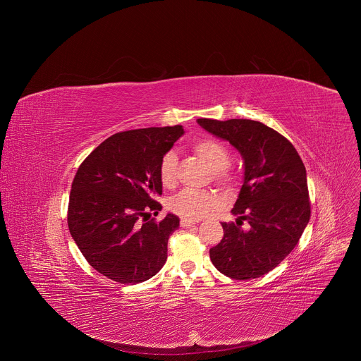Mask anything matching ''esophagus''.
<instances>
[{
    "label": "esophagus",
    "mask_w": 361,
    "mask_h": 361,
    "mask_svg": "<svg viewBox=\"0 0 361 361\" xmlns=\"http://www.w3.org/2000/svg\"><path fill=\"white\" fill-rule=\"evenodd\" d=\"M194 224H197V221H192V220H187V219H181V221H180V226H181L183 228L191 227V226H194Z\"/></svg>",
    "instance_id": "34e87169"
}]
</instances>
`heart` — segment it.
<instances>
[{
    "label": "heart",
    "instance_id": "1",
    "mask_svg": "<svg viewBox=\"0 0 361 361\" xmlns=\"http://www.w3.org/2000/svg\"><path fill=\"white\" fill-rule=\"evenodd\" d=\"M191 148L213 170V177L217 183L227 184L233 180V174L227 167L230 163V154L221 142L213 138H198L191 142ZM176 170L177 157L174 152L169 151L163 156L159 167L160 180L164 187H171L176 183ZM217 204V197L210 191L183 190L170 200L169 207L181 219L195 221L213 212Z\"/></svg>",
    "mask_w": 361,
    "mask_h": 361
}]
</instances>
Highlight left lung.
I'll return each mask as SVG.
<instances>
[{
	"mask_svg": "<svg viewBox=\"0 0 361 361\" xmlns=\"http://www.w3.org/2000/svg\"><path fill=\"white\" fill-rule=\"evenodd\" d=\"M209 133L230 141L244 159V184L231 210L235 223H223L224 237L210 259L234 280L257 279L276 269L297 245L312 216L305 167L294 145L260 121L198 118ZM244 221L250 224L245 232Z\"/></svg>",
	"mask_w": 361,
	"mask_h": 361,
	"instance_id": "obj_1",
	"label": "left lung"
}]
</instances>
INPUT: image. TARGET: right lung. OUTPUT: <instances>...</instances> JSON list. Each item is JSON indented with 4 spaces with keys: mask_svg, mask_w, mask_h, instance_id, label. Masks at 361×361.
Instances as JSON below:
<instances>
[{
    "mask_svg": "<svg viewBox=\"0 0 361 361\" xmlns=\"http://www.w3.org/2000/svg\"><path fill=\"white\" fill-rule=\"evenodd\" d=\"M181 126L121 131L80 164L71 184L67 223L88 264L121 284L156 276L167 260L180 220L161 210L160 161L183 135Z\"/></svg>",
    "mask_w": 361,
    "mask_h": 361,
    "instance_id": "1",
    "label": "right lung"
}]
</instances>
